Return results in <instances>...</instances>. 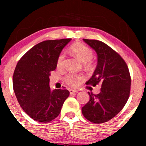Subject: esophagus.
<instances>
[{"instance_id": "obj_1", "label": "esophagus", "mask_w": 146, "mask_h": 146, "mask_svg": "<svg viewBox=\"0 0 146 146\" xmlns=\"http://www.w3.org/2000/svg\"><path fill=\"white\" fill-rule=\"evenodd\" d=\"M69 92H70V94L71 95H73V94H75V93H76V90H73V89H70L69 90Z\"/></svg>"}]
</instances>
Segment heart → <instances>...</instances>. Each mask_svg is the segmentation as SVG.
<instances>
[{"label": "heart", "instance_id": "b5f03b06", "mask_svg": "<svg viewBox=\"0 0 146 146\" xmlns=\"http://www.w3.org/2000/svg\"><path fill=\"white\" fill-rule=\"evenodd\" d=\"M71 51L79 60L82 62H87L91 60L93 56V51L89 47L84 44L83 43H75L71 46ZM64 53H60L57 59V66L61 67L63 66L64 60ZM83 79V76L81 75H76L73 73H68L64 78L65 82L70 86L75 87L80 84V81Z\"/></svg>", "mask_w": 146, "mask_h": 146}]
</instances>
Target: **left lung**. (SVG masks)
<instances>
[{
    "label": "left lung",
    "mask_w": 146,
    "mask_h": 146,
    "mask_svg": "<svg viewBox=\"0 0 146 146\" xmlns=\"http://www.w3.org/2000/svg\"><path fill=\"white\" fill-rule=\"evenodd\" d=\"M96 51L98 64L86 84L101 85L100 93L93 95L82 108L84 117L94 123H102L113 119L123 109L130 91V73L126 63L116 51L96 40L83 39Z\"/></svg>",
    "instance_id": "obj_1"
}]
</instances>
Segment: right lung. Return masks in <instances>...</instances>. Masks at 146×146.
<instances>
[{"instance_id":"1","label":"right lung","mask_w":146,"mask_h":146,"mask_svg":"<svg viewBox=\"0 0 146 146\" xmlns=\"http://www.w3.org/2000/svg\"><path fill=\"white\" fill-rule=\"evenodd\" d=\"M71 38L45 40L21 58L13 75V88L21 108L33 119L46 123L59 115L69 96L66 89L51 90L49 76L57 59Z\"/></svg>"}]
</instances>
